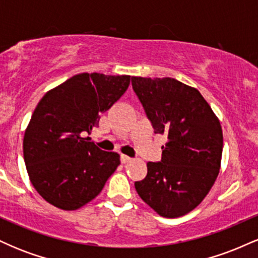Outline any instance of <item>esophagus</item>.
<instances>
[{
    "mask_svg": "<svg viewBox=\"0 0 258 258\" xmlns=\"http://www.w3.org/2000/svg\"><path fill=\"white\" fill-rule=\"evenodd\" d=\"M120 160H121V162H122V164H127V162L131 161V158H130V156H127V155H121Z\"/></svg>",
    "mask_w": 258,
    "mask_h": 258,
    "instance_id": "34e87169",
    "label": "esophagus"
}]
</instances>
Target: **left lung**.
Returning <instances> with one entry per match:
<instances>
[{
	"label": "left lung",
	"instance_id": "left-lung-1",
	"mask_svg": "<svg viewBox=\"0 0 258 258\" xmlns=\"http://www.w3.org/2000/svg\"><path fill=\"white\" fill-rule=\"evenodd\" d=\"M131 81L154 132L167 137L161 161L148 162L136 190L162 217L184 216L204 200L220 172L221 123L200 92L178 80L132 76Z\"/></svg>",
	"mask_w": 258,
	"mask_h": 258
}]
</instances>
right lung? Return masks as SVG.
I'll use <instances>...</instances> for the list:
<instances>
[{
	"label": "right lung",
	"instance_id": "add662e5",
	"mask_svg": "<svg viewBox=\"0 0 258 258\" xmlns=\"http://www.w3.org/2000/svg\"><path fill=\"white\" fill-rule=\"evenodd\" d=\"M128 75L82 73L48 91L38 102L23 141L29 178L58 209H80L102 191L120 155L100 150L90 138L100 114L130 85Z\"/></svg>",
	"mask_w": 258,
	"mask_h": 258
}]
</instances>
